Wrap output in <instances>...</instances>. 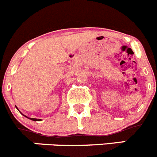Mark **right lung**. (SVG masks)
I'll return each instance as SVG.
<instances>
[{
    "label": "right lung",
    "mask_w": 157,
    "mask_h": 157,
    "mask_svg": "<svg viewBox=\"0 0 157 157\" xmlns=\"http://www.w3.org/2000/svg\"><path fill=\"white\" fill-rule=\"evenodd\" d=\"M24 117H26V116H24ZM27 117V118H28V117ZM29 119L31 120V121H41V120H40V119H35V118H29Z\"/></svg>",
    "instance_id": "1"
}]
</instances>
